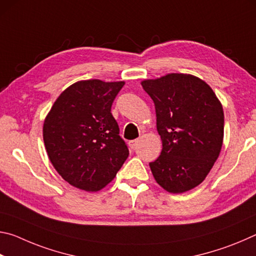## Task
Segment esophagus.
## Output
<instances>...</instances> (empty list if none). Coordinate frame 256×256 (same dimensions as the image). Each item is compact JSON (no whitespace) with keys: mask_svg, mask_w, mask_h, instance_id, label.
Returning <instances> with one entry per match:
<instances>
[{"mask_svg":"<svg viewBox=\"0 0 256 256\" xmlns=\"http://www.w3.org/2000/svg\"><path fill=\"white\" fill-rule=\"evenodd\" d=\"M138 140H132V141H128V146L131 149H136V146H138Z\"/></svg>","mask_w":256,"mask_h":256,"instance_id":"34e87169","label":"esophagus"}]
</instances>
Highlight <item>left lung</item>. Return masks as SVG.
Here are the masks:
<instances>
[{"mask_svg":"<svg viewBox=\"0 0 256 256\" xmlns=\"http://www.w3.org/2000/svg\"><path fill=\"white\" fill-rule=\"evenodd\" d=\"M154 102L162 150L150 168L157 183L170 193L201 184L219 157L224 110L204 81L172 73L141 82Z\"/></svg>","mask_w":256,"mask_h":256,"instance_id":"left-lung-1","label":"left lung"}]
</instances>
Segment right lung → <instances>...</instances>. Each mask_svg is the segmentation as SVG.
<instances>
[{"instance_id": "obj_1", "label": "right lung", "mask_w": 256, "mask_h": 256, "mask_svg": "<svg viewBox=\"0 0 256 256\" xmlns=\"http://www.w3.org/2000/svg\"><path fill=\"white\" fill-rule=\"evenodd\" d=\"M124 82L86 80L60 94L42 128L50 162L68 184L96 192L128 157L110 110Z\"/></svg>"}]
</instances>
